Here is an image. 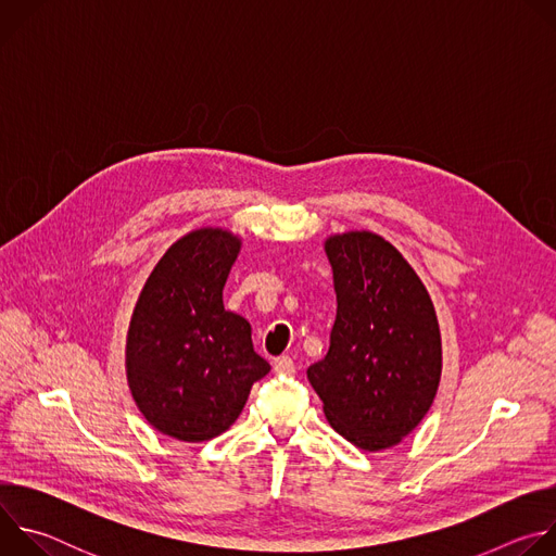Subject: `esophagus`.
<instances>
[{
    "mask_svg": "<svg viewBox=\"0 0 556 556\" xmlns=\"http://www.w3.org/2000/svg\"><path fill=\"white\" fill-rule=\"evenodd\" d=\"M273 369H275V374H294V361L290 358V356H277L275 361H273Z\"/></svg>",
    "mask_w": 556,
    "mask_h": 556,
    "instance_id": "1",
    "label": "esophagus"
}]
</instances>
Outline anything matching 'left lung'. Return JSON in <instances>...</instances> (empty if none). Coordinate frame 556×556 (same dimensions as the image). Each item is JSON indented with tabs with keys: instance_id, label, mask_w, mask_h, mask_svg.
I'll return each instance as SVG.
<instances>
[{
	"instance_id": "8db88e82",
	"label": "left lung",
	"mask_w": 556,
	"mask_h": 556,
	"mask_svg": "<svg viewBox=\"0 0 556 556\" xmlns=\"http://www.w3.org/2000/svg\"><path fill=\"white\" fill-rule=\"evenodd\" d=\"M337 321L326 358L307 367L332 429L384 451L427 416L442 376L433 301L401 251L369 230L330 235Z\"/></svg>"
}]
</instances>
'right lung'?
I'll return each mask as SVG.
<instances>
[{
  "instance_id": "1",
  "label": "right lung",
  "mask_w": 556,
  "mask_h": 556,
  "mask_svg": "<svg viewBox=\"0 0 556 556\" xmlns=\"http://www.w3.org/2000/svg\"><path fill=\"white\" fill-rule=\"evenodd\" d=\"M242 237L219 226L182 235L136 301L125 348L131 399L144 420L180 442H204L240 418L255 380L270 371L244 316L222 290Z\"/></svg>"
}]
</instances>
